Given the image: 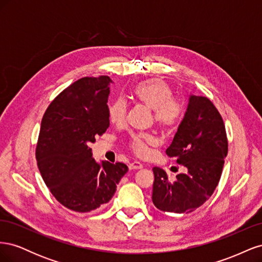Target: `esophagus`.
<instances>
[{"label":"esophagus","instance_id":"1","mask_svg":"<svg viewBox=\"0 0 262 262\" xmlns=\"http://www.w3.org/2000/svg\"><path fill=\"white\" fill-rule=\"evenodd\" d=\"M129 168L134 170V169H142L143 168V165H142L140 162H132L129 164Z\"/></svg>","mask_w":262,"mask_h":262}]
</instances>
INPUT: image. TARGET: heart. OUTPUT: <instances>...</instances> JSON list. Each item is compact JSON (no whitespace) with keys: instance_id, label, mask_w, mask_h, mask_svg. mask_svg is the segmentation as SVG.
<instances>
[{"instance_id":"obj_1","label":"heart","mask_w":262,"mask_h":262,"mask_svg":"<svg viewBox=\"0 0 262 262\" xmlns=\"http://www.w3.org/2000/svg\"><path fill=\"white\" fill-rule=\"evenodd\" d=\"M133 96L142 104L153 110L154 120L164 130H173L184 117L185 107L182 102L172 97L169 85L161 78H150L140 82L133 89ZM126 106L123 99H117L109 107V120L115 124L123 122ZM156 138L149 133L133 134L129 146L139 156L147 153L148 146L156 144Z\"/></svg>"}]
</instances>
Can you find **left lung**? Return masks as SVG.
<instances>
[{
	"label": "left lung",
	"mask_w": 262,
	"mask_h": 262,
	"mask_svg": "<svg viewBox=\"0 0 262 262\" xmlns=\"http://www.w3.org/2000/svg\"><path fill=\"white\" fill-rule=\"evenodd\" d=\"M225 125L213 102L190 95L185 117L166 154L187 168L170 181L167 172L154 167L152 200L163 212L190 213L215 190L227 155Z\"/></svg>",
	"instance_id": "left-lung-1"
}]
</instances>
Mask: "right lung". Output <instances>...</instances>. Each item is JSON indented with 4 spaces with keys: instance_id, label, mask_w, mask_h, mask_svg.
Listing matches in <instances>:
<instances>
[{
    "instance_id": "right-lung-1",
    "label": "right lung",
    "mask_w": 262,
    "mask_h": 262,
    "mask_svg": "<svg viewBox=\"0 0 262 262\" xmlns=\"http://www.w3.org/2000/svg\"><path fill=\"white\" fill-rule=\"evenodd\" d=\"M109 76L83 77L60 93L43 115L36 160L45 184L62 205L91 212L110 201L128 166L97 163L91 143L109 126Z\"/></svg>"
}]
</instances>
